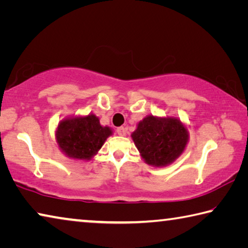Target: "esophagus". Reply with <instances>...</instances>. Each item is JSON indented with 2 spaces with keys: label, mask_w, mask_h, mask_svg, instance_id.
Returning <instances> with one entry per match:
<instances>
[{
  "label": "esophagus",
  "mask_w": 248,
  "mask_h": 248,
  "mask_svg": "<svg viewBox=\"0 0 248 248\" xmlns=\"http://www.w3.org/2000/svg\"><path fill=\"white\" fill-rule=\"evenodd\" d=\"M117 133H118L121 137H124L125 134H127V130H125V128H124V127H119L118 129H117Z\"/></svg>",
  "instance_id": "34e87169"
}]
</instances>
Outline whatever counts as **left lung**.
<instances>
[{
  "label": "left lung",
  "instance_id": "1",
  "mask_svg": "<svg viewBox=\"0 0 248 248\" xmlns=\"http://www.w3.org/2000/svg\"><path fill=\"white\" fill-rule=\"evenodd\" d=\"M131 138L146 164L164 167L184 153L189 131L177 117L149 115L137 124Z\"/></svg>",
  "mask_w": 248,
  "mask_h": 248
}]
</instances>
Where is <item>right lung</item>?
<instances>
[{"label":"right lung","mask_w":248,"mask_h":248,"mask_svg":"<svg viewBox=\"0 0 248 248\" xmlns=\"http://www.w3.org/2000/svg\"><path fill=\"white\" fill-rule=\"evenodd\" d=\"M112 129L102 125L94 114L66 117L58 124L56 142L66 157L75 161H91L102 149Z\"/></svg>","instance_id":"right-lung-1"}]
</instances>
